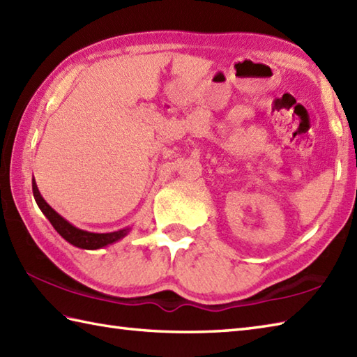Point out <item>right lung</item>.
Returning a JSON list of instances; mask_svg holds the SVG:
<instances>
[{
	"instance_id": "1",
	"label": "right lung",
	"mask_w": 357,
	"mask_h": 357,
	"mask_svg": "<svg viewBox=\"0 0 357 357\" xmlns=\"http://www.w3.org/2000/svg\"><path fill=\"white\" fill-rule=\"evenodd\" d=\"M32 190H33V196L38 207L41 208L44 216L49 219L50 224L53 225V229H55L67 242H70V244L75 247L86 248V250L102 248L105 245L113 244V242L123 239L128 233V230H130V229H123L112 233H92V231L77 229V227L72 225L69 221H66L61 215H58L56 211L44 201L40 190H38L35 179L32 181Z\"/></svg>"
}]
</instances>
